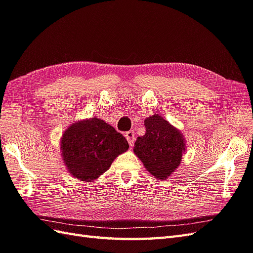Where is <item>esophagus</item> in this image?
<instances>
[{"label": "esophagus", "instance_id": "34e87169", "mask_svg": "<svg viewBox=\"0 0 253 253\" xmlns=\"http://www.w3.org/2000/svg\"><path fill=\"white\" fill-rule=\"evenodd\" d=\"M125 137H126V139H127V141H128V143H129V145L130 146H132L133 145V143H134V132L132 131V130H129V131H127L126 133H125Z\"/></svg>", "mask_w": 253, "mask_h": 253}]
</instances>
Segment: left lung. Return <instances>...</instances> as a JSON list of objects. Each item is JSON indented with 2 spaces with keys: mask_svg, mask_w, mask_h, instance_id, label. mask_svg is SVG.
Here are the masks:
<instances>
[{
  "mask_svg": "<svg viewBox=\"0 0 253 253\" xmlns=\"http://www.w3.org/2000/svg\"><path fill=\"white\" fill-rule=\"evenodd\" d=\"M144 125L145 134L137 138L133 152L153 176L168 178L182 161L185 139L178 129L158 114L147 118Z\"/></svg>",
  "mask_w": 253,
  "mask_h": 253,
  "instance_id": "1",
  "label": "left lung"
}]
</instances>
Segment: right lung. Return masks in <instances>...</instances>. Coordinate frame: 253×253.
<instances>
[{
    "label": "right lung",
    "instance_id": "1",
    "mask_svg": "<svg viewBox=\"0 0 253 253\" xmlns=\"http://www.w3.org/2000/svg\"><path fill=\"white\" fill-rule=\"evenodd\" d=\"M128 147L122 133L94 116L74 123L61 141L65 166L75 178L84 182L98 178Z\"/></svg>",
    "mask_w": 253,
    "mask_h": 253
}]
</instances>
